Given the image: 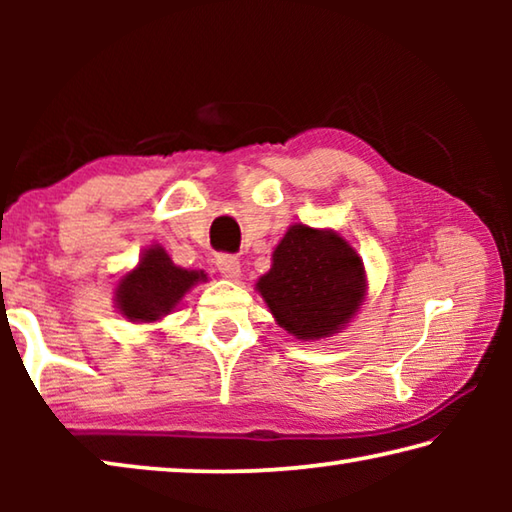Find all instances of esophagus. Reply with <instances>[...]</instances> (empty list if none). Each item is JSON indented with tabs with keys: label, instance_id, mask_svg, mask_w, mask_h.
<instances>
[{
	"label": "esophagus",
	"instance_id": "esophagus-1",
	"mask_svg": "<svg viewBox=\"0 0 512 512\" xmlns=\"http://www.w3.org/2000/svg\"><path fill=\"white\" fill-rule=\"evenodd\" d=\"M216 268H219V273L223 277H228V280H237L241 275V264L235 255H221L216 259Z\"/></svg>",
	"mask_w": 512,
	"mask_h": 512
}]
</instances>
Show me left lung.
<instances>
[{"instance_id":"1","label":"left lung","mask_w":512,"mask_h":512,"mask_svg":"<svg viewBox=\"0 0 512 512\" xmlns=\"http://www.w3.org/2000/svg\"><path fill=\"white\" fill-rule=\"evenodd\" d=\"M257 291L287 332L314 341L339 332L354 316L366 277L357 250L343 237L298 223L277 244Z\"/></svg>"}]
</instances>
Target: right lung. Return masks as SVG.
I'll return each mask as SVG.
<instances>
[{
    "instance_id": "right-lung-1",
    "label": "right lung",
    "mask_w": 512,
    "mask_h": 512,
    "mask_svg": "<svg viewBox=\"0 0 512 512\" xmlns=\"http://www.w3.org/2000/svg\"><path fill=\"white\" fill-rule=\"evenodd\" d=\"M201 280H205L203 271H187L173 264L164 248H149L135 271L119 280L117 309L137 323H153L167 316Z\"/></svg>"
}]
</instances>
